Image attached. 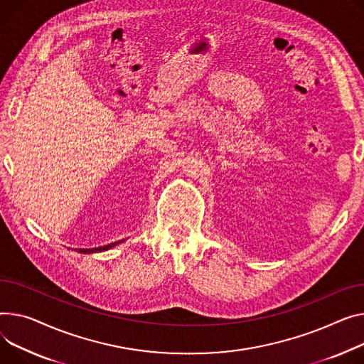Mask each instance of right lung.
<instances>
[{
  "instance_id": "right-lung-1",
  "label": "right lung",
  "mask_w": 364,
  "mask_h": 364,
  "mask_svg": "<svg viewBox=\"0 0 364 364\" xmlns=\"http://www.w3.org/2000/svg\"><path fill=\"white\" fill-rule=\"evenodd\" d=\"M121 241H123V240L115 241V243L107 245V246H104V247H95V249H79V252H80V253H95V252H104V250H108V249H111V247H114V246L119 245Z\"/></svg>"
}]
</instances>
